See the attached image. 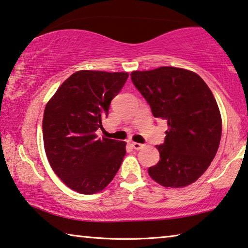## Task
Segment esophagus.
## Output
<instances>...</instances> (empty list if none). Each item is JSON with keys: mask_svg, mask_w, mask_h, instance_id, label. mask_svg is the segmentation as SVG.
<instances>
[{"mask_svg": "<svg viewBox=\"0 0 248 248\" xmlns=\"http://www.w3.org/2000/svg\"><path fill=\"white\" fill-rule=\"evenodd\" d=\"M132 146H133V148H134L135 150H141V149H142L143 146H144V145L141 144V143H136V142H133V143H132Z\"/></svg>", "mask_w": 248, "mask_h": 248, "instance_id": "34e87169", "label": "esophagus"}]
</instances>
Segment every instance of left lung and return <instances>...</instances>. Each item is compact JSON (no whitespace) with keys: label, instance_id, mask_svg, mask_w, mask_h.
<instances>
[{"label":"left lung","instance_id":"8db88e82","mask_svg":"<svg viewBox=\"0 0 248 248\" xmlns=\"http://www.w3.org/2000/svg\"><path fill=\"white\" fill-rule=\"evenodd\" d=\"M131 79L153 116L168 121L150 177L171 188L191 185L210 166L220 143L221 116L213 93L199 75L182 68L133 71Z\"/></svg>","mask_w":248,"mask_h":248}]
</instances>
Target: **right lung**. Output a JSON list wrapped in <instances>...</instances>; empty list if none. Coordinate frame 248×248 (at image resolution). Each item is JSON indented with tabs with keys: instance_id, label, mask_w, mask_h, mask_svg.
Masks as SVG:
<instances>
[{
	"instance_id": "1",
	"label": "right lung",
	"mask_w": 248,
	"mask_h": 248,
	"mask_svg": "<svg viewBox=\"0 0 248 248\" xmlns=\"http://www.w3.org/2000/svg\"><path fill=\"white\" fill-rule=\"evenodd\" d=\"M127 73L80 70L71 75L46 105L42 133L55 173L74 191L92 195L113 180L126 154L123 141L98 139L112 99Z\"/></svg>"
}]
</instances>
